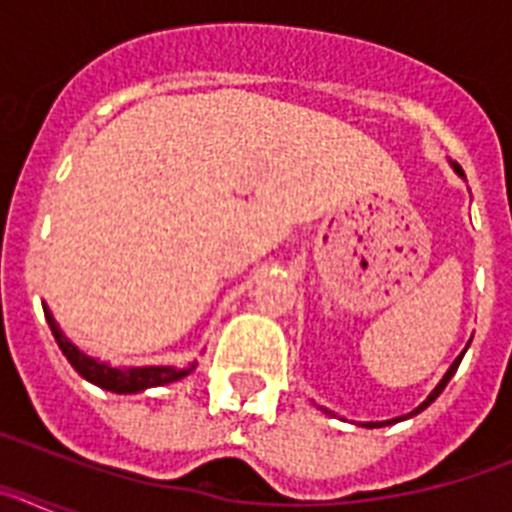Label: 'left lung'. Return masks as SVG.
I'll return each instance as SVG.
<instances>
[{
  "label": "left lung",
  "mask_w": 512,
  "mask_h": 512,
  "mask_svg": "<svg viewBox=\"0 0 512 512\" xmlns=\"http://www.w3.org/2000/svg\"><path fill=\"white\" fill-rule=\"evenodd\" d=\"M456 171H459V174H461V169H459V166H456ZM461 359H464V354H461V356H459V359H456V361H454V364H451V369H449V372L443 374V379H441V382H438V387H436V390H433V392H431V395H428V400H425V402H423V405H420V408H415V410H413V413H410V415H418V413H420V410H425V408H428V405H431V402H433V400H436V397H438V395H441V392H443V387H446V384H449V379H451V377H454V374H456V369H459ZM410 415H402V418H395V420H384V423H366V428H382V425H392V423H400V420L410 418Z\"/></svg>",
  "instance_id": "8db88e82"
}]
</instances>
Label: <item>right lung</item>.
Listing matches in <instances>:
<instances>
[{
    "instance_id": "add662e5",
    "label": "right lung",
    "mask_w": 512,
    "mask_h": 512,
    "mask_svg": "<svg viewBox=\"0 0 512 512\" xmlns=\"http://www.w3.org/2000/svg\"><path fill=\"white\" fill-rule=\"evenodd\" d=\"M45 310V320L51 325L53 338H56L58 348L63 351V356L71 361L76 372L81 374L84 379H89L92 384L102 387V390L117 392V395H133V392H143L148 387H161V384L176 382V379L187 377L189 372L194 369V364L184 366V369H176V366H143V369H115L110 364H102V361L92 359V356L81 354L79 348L69 341V338L63 336L61 328L53 320L51 310L43 307Z\"/></svg>"
}]
</instances>
